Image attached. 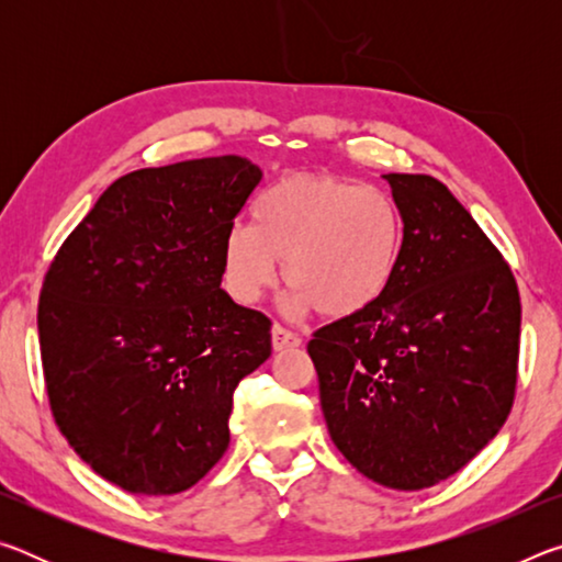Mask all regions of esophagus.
<instances>
[{"label": "esophagus", "instance_id": "1", "mask_svg": "<svg viewBox=\"0 0 562 562\" xmlns=\"http://www.w3.org/2000/svg\"><path fill=\"white\" fill-rule=\"evenodd\" d=\"M302 339L294 335V331L284 329L282 325H272V349L274 351H284V349H294L300 347Z\"/></svg>", "mask_w": 562, "mask_h": 562}]
</instances>
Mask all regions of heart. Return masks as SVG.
Returning <instances> with one entry per match:
<instances>
[{
	"mask_svg": "<svg viewBox=\"0 0 562 562\" xmlns=\"http://www.w3.org/2000/svg\"><path fill=\"white\" fill-rule=\"evenodd\" d=\"M398 252L402 213L386 190L297 173L262 190L252 225L227 227L223 288L237 304H258L282 260L284 307L345 319L382 297Z\"/></svg>",
	"mask_w": 562,
	"mask_h": 562,
	"instance_id": "1",
	"label": "heart"
}]
</instances>
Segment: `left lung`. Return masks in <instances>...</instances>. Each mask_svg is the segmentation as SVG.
I'll return each instance as SVG.
<instances>
[{
	"label": "left lung",
	"mask_w": 562,
	"mask_h": 562,
	"mask_svg": "<svg viewBox=\"0 0 562 562\" xmlns=\"http://www.w3.org/2000/svg\"><path fill=\"white\" fill-rule=\"evenodd\" d=\"M404 240L364 312L315 331L307 351L337 449L394 491L461 471L506 424L520 297L501 252L441 180L389 173Z\"/></svg>",
	"instance_id": "obj_1"
}]
</instances>
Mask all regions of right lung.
Wrapping results in <instances>:
<instances>
[{"instance_id":"1","label":"right lung","mask_w":562,"mask_h":562,"mask_svg":"<svg viewBox=\"0 0 562 562\" xmlns=\"http://www.w3.org/2000/svg\"><path fill=\"white\" fill-rule=\"evenodd\" d=\"M260 180L243 156L133 170L46 272L36 322L56 426L113 486L173 496L231 443L235 386L272 351L270 319L221 288L225 233Z\"/></svg>"}]
</instances>
